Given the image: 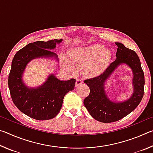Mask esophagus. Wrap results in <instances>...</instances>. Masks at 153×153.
<instances>
[{"label": "esophagus", "instance_id": "esophagus-1", "mask_svg": "<svg viewBox=\"0 0 153 153\" xmlns=\"http://www.w3.org/2000/svg\"><path fill=\"white\" fill-rule=\"evenodd\" d=\"M82 83H83V80H82V79L79 78V77H77V78H76V86H79L80 84H82Z\"/></svg>", "mask_w": 153, "mask_h": 153}]
</instances>
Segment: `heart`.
Masks as SVG:
<instances>
[{
	"label": "heart",
	"instance_id": "obj_1",
	"mask_svg": "<svg viewBox=\"0 0 153 153\" xmlns=\"http://www.w3.org/2000/svg\"><path fill=\"white\" fill-rule=\"evenodd\" d=\"M105 49V46L100 45L75 48L69 53L71 62L63 59L64 65L72 73L76 71V67L81 68L88 65V73L99 74L104 70L111 59V52Z\"/></svg>",
	"mask_w": 153,
	"mask_h": 153
}]
</instances>
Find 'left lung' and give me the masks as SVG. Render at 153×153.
Segmentation results:
<instances>
[{"label":"left lung","mask_w":153,"mask_h":153,"mask_svg":"<svg viewBox=\"0 0 153 153\" xmlns=\"http://www.w3.org/2000/svg\"><path fill=\"white\" fill-rule=\"evenodd\" d=\"M118 46L117 58L101 74L84 80L90 88V94L84 100V106L90 115L102 123L115 122L120 120L138 107L144 92V74L140 59L133 50L126 48L123 44L115 42ZM121 63H126L133 71L134 94L126 102L114 103L106 97L104 83L116 67Z\"/></svg>","instance_id":"8db88e82"}]
</instances>
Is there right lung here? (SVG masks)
<instances>
[{
  "instance_id": "add662e5",
  "label": "right lung",
  "mask_w": 153,
  "mask_h": 153,
  "mask_svg": "<svg viewBox=\"0 0 153 153\" xmlns=\"http://www.w3.org/2000/svg\"><path fill=\"white\" fill-rule=\"evenodd\" d=\"M61 41L55 39L28 44L17 52L12 61L8 78L12 100L18 109L34 120H48L56 117L61 108L65 95L75 88V79L60 81L53 75L37 89L28 88L22 82V73L28 62L41 56L56 57L51 50Z\"/></svg>"
}]
</instances>
